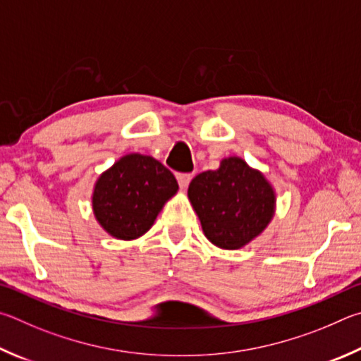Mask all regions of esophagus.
I'll return each mask as SVG.
<instances>
[{"instance_id": "obj_1", "label": "esophagus", "mask_w": 361, "mask_h": 361, "mask_svg": "<svg viewBox=\"0 0 361 361\" xmlns=\"http://www.w3.org/2000/svg\"><path fill=\"white\" fill-rule=\"evenodd\" d=\"M190 180H192V174H188V173L177 174V182H179V187L182 188V190H185L188 184H190Z\"/></svg>"}]
</instances>
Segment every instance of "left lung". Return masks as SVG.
Segmentation results:
<instances>
[{
    "instance_id": "8db88e82",
    "label": "left lung",
    "mask_w": 361,
    "mask_h": 361,
    "mask_svg": "<svg viewBox=\"0 0 361 361\" xmlns=\"http://www.w3.org/2000/svg\"><path fill=\"white\" fill-rule=\"evenodd\" d=\"M188 198L206 238L222 249L243 247L274 216L273 187L243 158L230 157L216 171H204L188 185Z\"/></svg>"
}]
</instances>
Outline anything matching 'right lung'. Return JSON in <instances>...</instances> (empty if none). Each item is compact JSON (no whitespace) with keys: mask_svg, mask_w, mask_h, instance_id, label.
Returning a JSON list of instances; mask_svg holds the SVG:
<instances>
[{"mask_svg":"<svg viewBox=\"0 0 361 361\" xmlns=\"http://www.w3.org/2000/svg\"><path fill=\"white\" fill-rule=\"evenodd\" d=\"M177 188L174 174L155 158L125 155L97 180L92 201L94 217L111 236L136 239L154 225Z\"/></svg>","mask_w":361,"mask_h":361,"instance_id":"add662e5","label":"right lung"}]
</instances>
